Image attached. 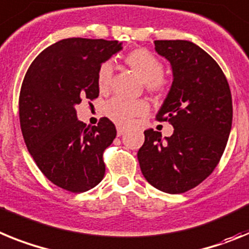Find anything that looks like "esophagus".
I'll return each instance as SVG.
<instances>
[{
	"mask_svg": "<svg viewBox=\"0 0 249 249\" xmlns=\"http://www.w3.org/2000/svg\"><path fill=\"white\" fill-rule=\"evenodd\" d=\"M125 133H126V130H125L124 127L122 126L116 127V134H118V137H122V135H124Z\"/></svg>",
	"mask_w": 249,
	"mask_h": 249,
	"instance_id": "1",
	"label": "esophagus"
}]
</instances>
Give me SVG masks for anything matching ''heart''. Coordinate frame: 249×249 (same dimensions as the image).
Returning <instances> with one entry per match:
<instances>
[{
  "mask_svg": "<svg viewBox=\"0 0 249 249\" xmlns=\"http://www.w3.org/2000/svg\"><path fill=\"white\" fill-rule=\"evenodd\" d=\"M125 62L134 72H137L142 80L146 91L153 95H164L168 91L169 83L163 76V62L154 53L145 49H135L127 53L124 57ZM112 80V65L104 62L98 71V88L101 92L109 90ZM149 105L144 100L130 101L123 98H114L107 104L105 112L120 126H129L139 116L146 115Z\"/></svg>",
  "mask_w": 249,
  "mask_h": 249,
  "instance_id": "1",
  "label": "heart"
}]
</instances>
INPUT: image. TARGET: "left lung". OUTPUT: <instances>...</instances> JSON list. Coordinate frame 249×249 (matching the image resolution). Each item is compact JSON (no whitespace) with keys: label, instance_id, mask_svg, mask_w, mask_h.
Segmentation results:
<instances>
[{"label":"left lung","instance_id":"left-lung-1","mask_svg":"<svg viewBox=\"0 0 249 249\" xmlns=\"http://www.w3.org/2000/svg\"><path fill=\"white\" fill-rule=\"evenodd\" d=\"M155 51L170 62L173 84L157 120L173 125L161 140L153 129L138 151L142 176L157 189L184 193L208 178L219 163L232 127V95L226 75L190 41L157 40Z\"/></svg>","mask_w":249,"mask_h":249}]
</instances>
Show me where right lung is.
<instances>
[{
    "instance_id": "obj_1",
    "label": "right lung",
    "mask_w": 249,
    "mask_h": 249,
    "mask_svg": "<svg viewBox=\"0 0 249 249\" xmlns=\"http://www.w3.org/2000/svg\"><path fill=\"white\" fill-rule=\"evenodd\" d=\"M122 49L118 41L65 38L32 61L22 81L18 111L26 146L42 174L72 193L103 180L104 150L116 137L109 119L86 126L75 107L98 98L99 68Z\"/></svg>"
}]
</instances>
